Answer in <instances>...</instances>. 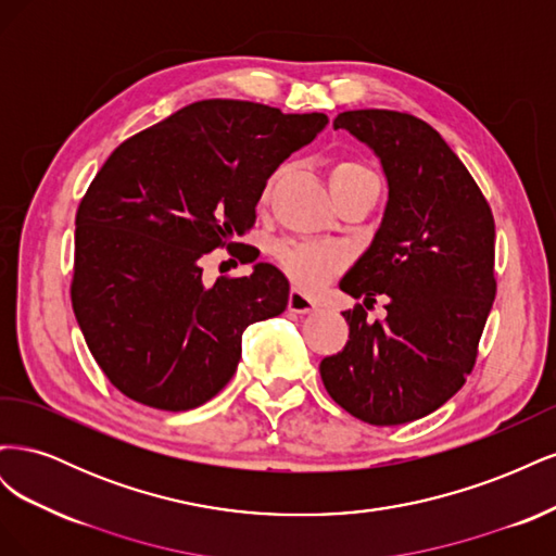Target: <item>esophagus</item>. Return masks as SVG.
<instances>
[{"mask_svg": "<svg viewBox=\"0 0 556 556\" xmlns=\"http://www.w3.org/2000/svg\"><path fill=\"white\" fill-rule=\"evenodd\" d=\"M288 308H290L292 313L304 315V313L317 311V304H315V299H311L308 294H304V292L294 288V290L290 292V299H288Z\"/></svg>", "mask_w": 556, "mask_h": 556, "instance_id": "34e87169", "label": "esophagus"}]
</instances>
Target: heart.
Masks as SVG:
<instances>
[{
    "mask_svg": "<svg viewBox=\"0 0 556 556\" xmlns=\"http://www.w3.org/2000/svg\"><path fill=\"white\" fill-rule=\"evenodd\" d=\"M371 176L374 174L357 162L333 164L329 172L331 192H339V190L348 188V185L364 180V178H371ZM271 185H274V178L268 180L264 197H268V192H271ZM276 257L285 271H288L299 285H304V288H317V285H323L327 278H331L343 266V255L339 250L327 248V245L299 243V241L278 243Z\"/></svg>",
    "mask_w": 556,
    "mask_h": 556,
    "instance_id": "1",
    "label": "heart"
}]
</instances>
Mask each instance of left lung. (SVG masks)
<instances>
[{
    "mask_svg": "<svg viewBox=\"0 0 556 556\" xmlns=\"http://www.w3.org/2000/svg\"><path fill=\"white\" fill-rule=\"evenodd\" d=\"M333 129L374 150L390 190L371 245L339 288L364 306L376 294L390 301L382 323H368L362 306L343 313L348 343L319 376L362 422L406 425L457 394L476 364L496 296L494 217L462 160L419 117L345 111Z\"/></svg>",
    "mask_w": 556,
    "mask_h": 556,
    "instance_id": "left-lung-1",
    "label": "left lung"
}]
</instances>
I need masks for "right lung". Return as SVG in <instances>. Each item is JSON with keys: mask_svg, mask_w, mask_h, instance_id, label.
I'll use <instances>...</instances> for the list:
<instances>
[{"mask_svg": "<svg viewBox=\"0 0 556 556\" xmlns=\"http://www.w3.org/2000/svg\"><path fill=\"white\" fill-rule=\"evenodd\" d=\"M327 123L204 99L113 150L76 213L72 306L125 396L174 413L201 406L237 371L243 331L288 308L290 282L274 264L248 255L250 276L206 285L201 257L255 225L268 176Z\"/></svg>", "mask_w": 556, "mask_h": 556, "instance_id": "add662e5", "label": "right lung"}]
</instances>
